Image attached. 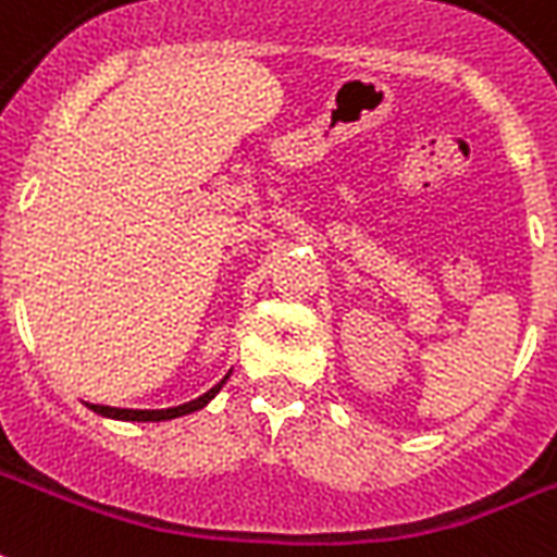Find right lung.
<instances>
[{"mask_svg":"<svg viewBox=\"0 0 557 557\" xmlns=\"http://www.w3.org/2000/svg\"><path fill=\"white\" fill-rule=\"evenodd\" d=\"M230 377V374H226ZM226 377L221 383H215L209 393H203L195 401H188V405L180 407H168V410H123V407H106V405H88L94 413L109 416V419H121V422H168V419H176V416H188L195 413V410H203L218 393H221V386L226 383Z\"/></svg>","mask_w":557,"mask_h":557,"instance_id":"right-lung-1","label":"right lung"}]
</instances>
